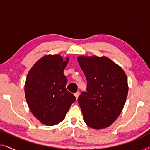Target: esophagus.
I'll use <instances>...</instances> for the list:
<instances>
[{
	"label": "esophagus",
	"instance_id": "1",
	"mask_svg": "<svg viewBox=\"0 0 150 150\" xmlns=\"http://www.w3.org/2000/svg\"><path fill=\"white\" fill-rule=\"evenodd\" d=\"M74 95H75V96L76 100H77V98H78V97H79V91H77V92L75 93Z\"/></svg>",
	"mask_w": 150,
	"mask_h": 150
}]
</instances>
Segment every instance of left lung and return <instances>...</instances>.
Wrapping results in <instances>:
<instances>
[{
    "instance_id": "obj_1",
    "label": "left lung",
    "mask_w": 150,
    "mask_h": 150,
    "mask_svg": "<svg viewBox=\"0 0 150 150\" xmlns=\"http://www.w3.org/2000/svg\"><path fill=\"white\" fill-rule=\"evenodd\" d=\"M77 61L87 80V91H83L77 100L84 121L92 129L106 128L118 118L126 102L127 75L104 56H79Z\"/></svg>"
}]
</instances>
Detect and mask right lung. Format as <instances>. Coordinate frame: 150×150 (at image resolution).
Masks as SVG:
<instances>
[{"instance_id": "1", "label": "right lung", "mask_w": 150, "mask_h": 150, "mask_svg": "<svg viewBox=\"0 0 150 150\" xmlns=\"http://www.w3.org/2000/svg\"><path fill=\"white\" fill-rule=\"evenodd\" d=\"M69 58L60 54L45 55L29 71L25 95L33 115L42 124L52 126L64 120L75 96L65 88L67 79L63 71Z\"/></svg>"}]
</instances>
